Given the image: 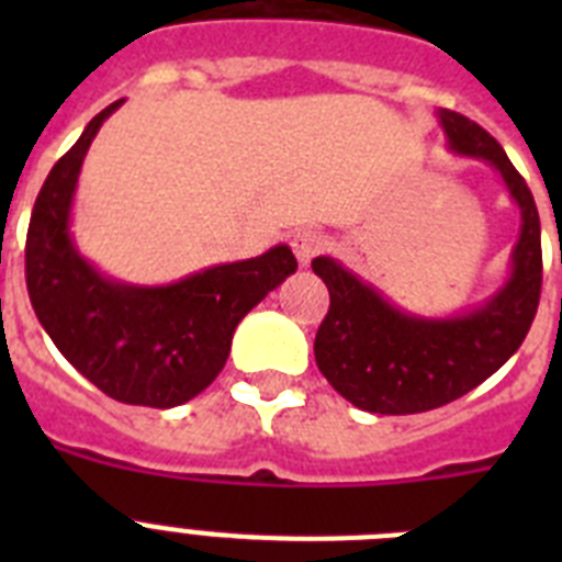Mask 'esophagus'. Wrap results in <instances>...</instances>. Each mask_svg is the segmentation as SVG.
Wrapping results in <instances>:
<instances>
[{"label": "esophagus", "instance_id": "34e87169", "mask_svg": "<svg viewBox=\"0 0 562 562\" xmlns=\"http://www.w3.org/2000/svg\"><path fill=\"white\" fill-rule=\"evenodd\" d=\"M324 245H326L324 236H321L317 231H310V227H304V231H297L295 236H292V250H295L297 261H301L304 267L310 265L317 252L324 250Z\"/></svg>", "mask_w": 562, "mask_h": 562}]
</instances>
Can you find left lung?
<instances>
[{
	"instance_id": "8db88e82",
	"label": "left lung",
	"mask_w": 562,
	"mask_h": 562,
	"mask_svg": "<svg viewBox=\"0 0 562 562\" xmlns=\"http://www.w3.org/2000/svg\"><path fill=\"white\" fill-rule=\"evenodd\" d=\"M439 123L448 146L490 162L518 202L513 272L479 310L419 317L396 310L335 258L317 256L312 270L329 290V312L315 335L317 369L337 394L369 414H422L464 396L520 349L538 312L543 252L532 191L486 128L450 109H439Z\"/></svg>"
}]
</instances>
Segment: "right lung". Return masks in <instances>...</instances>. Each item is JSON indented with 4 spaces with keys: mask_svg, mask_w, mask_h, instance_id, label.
I'll list each match as a JSON object with an SVG mask.
<instances>
[{
    "mask_svg": "<svg viewBox=\"0 0 562 562\" xmlns=\"http://www.w3.org/2000/svg\"><path fill=\"white\" fill-rule=\"evenodd\" d=\"M121 103L95 114L47 173L30 216L24 278L38 324L92 385L126 405L173 408L216 380L238 321L292 276L297 261L290 247L278 245L168 286L101 276L72 245L69 207L83 154Z\"/></svg>",
    "mask_w": 562,
    "mask_h": 562,
    "instance_id": "obj_1",
    "label": "right lung"
}]
</instances>
